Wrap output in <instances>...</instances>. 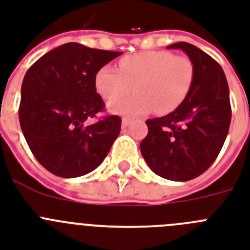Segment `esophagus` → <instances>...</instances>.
Here are the masks:
<instances>
[{"mask_svg":"<svg viewBox=\"0 0 250 250\" xmlns=\"http://www.w3.org/2000/svg\"><path fill=\"white\" fill-rule=\"evenodd\" d=\"M130 123H131V120H130V119H126V117H125V119H123V123H121V126H123L124 129H125V127L129 126Z\"/></svg>","mask_w":250,"mask_h":250,"instance_id":"esophagus-1","label":"esophagus"}]
</instances>
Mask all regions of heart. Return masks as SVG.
Returning <instances> with one entry per match:
<instances>
[{
    "instance_id": "b5f03b06",
    "label": "heart",
    "mask_w": 250,
    "mask_h": 250,
    "mask_svg": "<svg viewBox=\"0 0 250 250\" xmlns=\"http://www.w3.org/2000/svg\"><path fill=\"white\" fill-rule=\"evenodd\" d=\"M120 70L110 65L100 68L95 77L99 95L108 104L112 114L140 116L154 110L157 114H169L187 99L193 84L195 69L186 57L173 55L166 50H146L124 57ZM137 95L122 98L132 90Z\"/></svg>"
}]
</instances>
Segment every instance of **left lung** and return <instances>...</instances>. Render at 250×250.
I'll use <instances>...</instances> for the list:
<instances>
[{
  "mask_svg": "<svg viewBox=\"0 0 250 250\" xmlns=\"http://www.w3.org/2000/svg\"><path fill=\"white\" fill-rule=\"evenodd\" d=\"M167 49L188 55L193 84L180 107L146 120L148 135L140 151L155 174L185 182L204 173L223 148L231 120L229 86L220 64L197 46L180 42Z\"/></svg>",
  "mask_w": 250,
  "mask_h": 250,
  "instance_id": "obj_1",
  "label": "left lung"
}]
</instances>
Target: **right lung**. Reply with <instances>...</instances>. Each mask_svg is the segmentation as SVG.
I'll return each instance as SVG.
<instances>
[{"mask_svg":"<svg viewBox=\"0 0 250 250\" xmlns=\"http://www.w3.org/2000/svg\"><path fill=\"white\" fill-rule=\"evenodd\" d=\"M67 42L29 68L21 86L19 119L30 150L42 167L63 178L92 172L120 134L121 119L86 120L104 110L96 92L100 68L121 55Z\"/></svg>","mask_w":250,"mask_h":250,"instance_id":"1","label":"right lung"}]
</instances>
